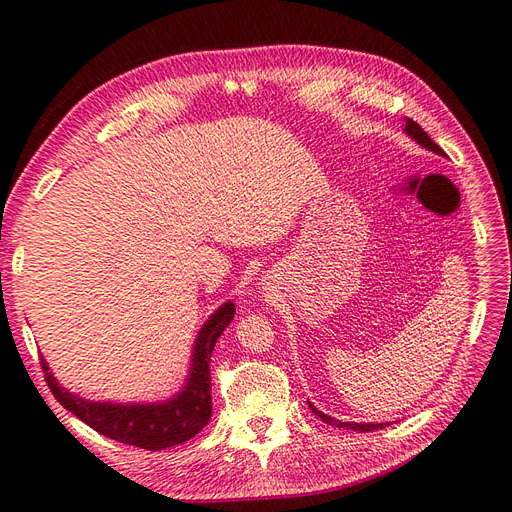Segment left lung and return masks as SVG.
Here are the masks:
<instances>
[{
    "instance_id": "8db88e82",
    "label": "left lung",
    "mask_w": 512,
    "mask_h": 512,
    "mask_svg": "<svg viewBox=\"0 0 512 512\" xmlns=\"http://www.w3.org/2000/svg\"><path fill=\"white\" fill-rule=\"evenodd\" d=\"M404 131H407L409 137H413L419 146H424V148L430 150V152H436V154H440V156H445L443 148H440L438 144H434L432 139H430V135H428L424 129H421L415 120L407 118V122H404ZM309 409H311L317 417H320L322 421H326L328 426H337V428L360 430V432H373V430H381V428H385V426H390V424H354V421H339V419H334V417H330V415H326V413H322V411H317V409L313 407V404H309Z\"/></svg>"
}]
</instances>
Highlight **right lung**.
<instances>
[{"label":"right lung","instance_id":"obj_1","mask_svg":"<svg viewBox=\"0 0 512 512\" xmlns=\"http://www.w3.org/2000/svg\"><path fill=\"white\" fill-rule=\"evenodd\" d=\"M235 305L228 301L201 328L195 351H192L190 375L184 390L171 400L158 404H112L84 400L67 392L52 377L46 360H42L44 379L67 411H72L86 426L118 443L133 445L139 449L161 451L173 445L186 443L188 438L199 434L211 417V379L209 360L211 351L224 328L233 322Z\"/></svg>","mask_w":512,"mask_h":512}]
</instances>
